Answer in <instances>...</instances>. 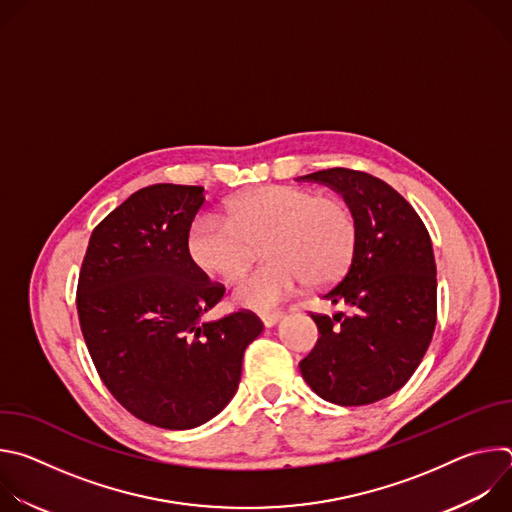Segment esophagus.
Here are the masks:
<instances>
[{"label":"esophagus","mask_w":512,"mask_h":512,"mask_svg":"<svg viewBox=\"0 0 512 512\" xmlns=\"http://www.w3.org/2000/svg\"><path fill=\"white\" fill-rule=\"evenodd\" d=\"M281 312H263V314H259V318H261V322H263V326L265 328H271V326H275L279 320H281Z\"/></svg>","instance_id":"1"}]
</instances>
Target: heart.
Wrapping results in <instances>:
<instances>
[{
  "label": "heart",
  "mask_w": 512,
  "mask_h": 512,
  "mask_svg": "<svg viewBox=\"0 0 512 512\" xmlns=\"http://www.w3.org/2000/svg\"><path fill=\"white\" fill-rule=\"evenodd\" d=\"M263 239L267 263L239 277L233 300L243 308L269 310L308 283L336 281L356 247V221L348 204L310 188L267 184L225 202V216L200 212L186 237L196 267L210 275L235 277Z\"/></svg>",
  "instance_id": "b5f03b06"
}]
</instances>
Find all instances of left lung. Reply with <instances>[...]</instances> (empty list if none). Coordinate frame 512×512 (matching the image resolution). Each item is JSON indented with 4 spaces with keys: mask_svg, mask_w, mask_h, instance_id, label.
<instances>
[{
    "mask_svg": "<svg viewBox=\"0 0 512 512\" xmlns=\"http://www.w3.org/2000/svg\"><path fill=\"white\" fill-rule=\"evenodd\" d=\"M340 192L356 221V247L324 298L350 314H310L318 342L300 362L322 399L352 407L381 401L415 373L437 320V277L429 233L387 182L348 168L304 176Z\"/></svg>",
    "mask_w": 512,
    "mask_h": 512,
    "instance_id": "obj_1",
    "label": "left lung"
}]
</instances>
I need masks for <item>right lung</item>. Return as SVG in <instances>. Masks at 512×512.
<instances>
[{
    "label": "right lung",
    "instance_id": "obj_1",
    "mask_svg": "<svg viewBox=\"0 0 512 512\" xmlns=\"http://www.w3.org/2000/svg\"><path fill=\"white\" fill-rule=\"evenodd\" d=\"M202 204V186L137 190L95 227L79 273V322L101 381L131 415L164 429L221 413L263 332L249 310L202 322L225 294L186 249Z\"/></svg>",
    "mask_w": 512,
    "mask_h": 512
}]
</instances>
